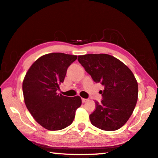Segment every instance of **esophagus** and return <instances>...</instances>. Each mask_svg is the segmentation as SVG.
Listing matches in <instances>:
<instances>
[{
  "mask_svg": "<svg viewBox=\"0 0 158 158\" xmlns=\"http://www.w3.org/2000/svg\"><path fill=\"white\" fill-rule=\"evenodd\" d=\"M81 101H82V102H85L88 101V99H86V98H82V99H81Z\"/></svg>",
  "mask_w": 158,
  "mask_h": 158,
  "instance_id": "esophagus-1",
  "label": "esophagus"
}]
</instances>
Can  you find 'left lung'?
Segmentation results:
<instances>
[{"label":"left lung","mask_w":158,"mask_h":158,"mask_svg":"<svg viewBox=\"0 0 158 158\" xmlns=\"http://www.w3.org/2000/svg\"><path fill=\"white\" fill-rule=\"evenodd\" d=\"M78 61L96 83L104 86L102 101L90 114L91 124L105 131H115L126 124L136 107L138 83L132 72L107 54L79 56Z\"/></svg>","instance_id":"1"}]
</instances>
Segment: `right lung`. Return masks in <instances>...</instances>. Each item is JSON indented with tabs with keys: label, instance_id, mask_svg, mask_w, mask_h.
Returning a JSON list of instances; mask_svg holds the SVG:
<instances>
[{
	"label": "right lung",
	"instance_id": "1",
	"mask_svg": "<svg viewBox=\"0 0 158 158\" xmlns=\"http://www.w3.org/2000/svg\"><path fill=\"white\" fill-rule=\"evenodd\" d=\"M77 58L62 52L46 54L35 61L25 75L22 84L25 105L35 120L50 131L69 126L81 105L79 96L57 94L67 68Z\"/></svg>",
	"mask_w": 158,
	"mask_h": 158
}]
</instances>
